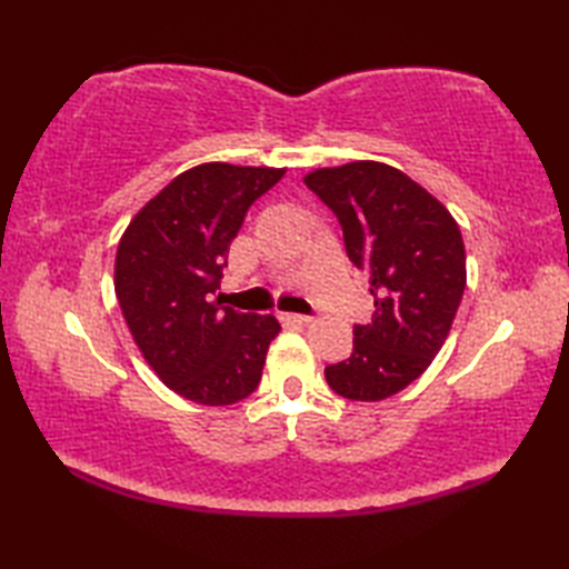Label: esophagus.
<instances>
[{
    "label": "esophagus",
    "mask_w": 569,
    "mask_h": 569,
    "mask_svg": "<svg viewBox=\"0 0 569 569\" xmlns=\"http://www.w3.org/2000/svg\"><path fill=\"white\" fill-rule=\"evenodd\" d=\"M283 322H291V325H308L312 318L310 316H300V312H286V316H281Z\"/></svg>",
    "instance_id": "1"
}]
</instances>
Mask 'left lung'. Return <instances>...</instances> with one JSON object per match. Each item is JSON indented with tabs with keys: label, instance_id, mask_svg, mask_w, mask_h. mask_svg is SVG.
<instances>
[{
	"label": "left lung",
	"instance_id": "left-lung-1",
	"mask_svg": "<svg viewBox=\"0 0 569 569\" xmlns=\"http://www.w3.org/2000/svg\"><path fill=\"white\" fill-rule=\"evenodd\" d=\"M303 183L335 212L373 296L352 355L325 379L349 401H381L413 383L450 335L467 286L462 234L440 200L386 163L320 168Z\"/></svg>",
	"mask_w": 569,
	"mask_h": 569
}]
</instances>
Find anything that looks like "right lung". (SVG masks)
I'll return each instance as SVG.
<instances>
[{
  "instance_id": "1",
  "label": "right lung",
  "mask_w": 569,
  "mask_h": 569,
  "mask_svg": "<svg viewBox=\"0 0 569 569\" xmlns=\"http://www.w3.org/2000/svg\"><path fill=\"white\" fill-rule=\"evenodd\" d=\"M283 168L202 163L149 200L117 247L114 291L131 337L159 379L202 406L257 391L273 316L210 303L247 210Z\"/></svg>"
}]
</instances>
